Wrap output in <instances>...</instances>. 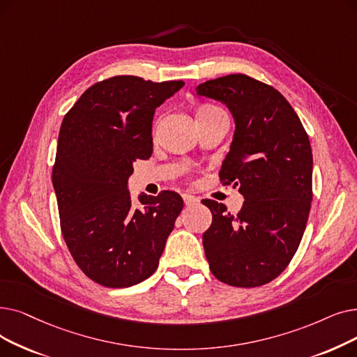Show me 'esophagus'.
Wrapping results in <instances>:
<instances>
[{"label":"esophagus","mask_w":357,"mask_h":357,"mask_svg":"<svg viewBox=\"0 0 357 357\" xmlns=\"http://www.w3.org/2000/svg\"><path fill=\"white\" fill-rule=\"evenodd\" d=\"M182 198H183L185 206H190V207H191V206L198 204V198L194 197V195H191V194H183Z\"/></svg>","instance_id":"esophagus-1"}]
</instances>
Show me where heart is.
<instances>
[{
    "instance_id": "obj_1",
    "label": "heart",
    "mask_w": 357,
    "mask_h": 357,
    "mask_svg": "<svg viewBox=\"0 0 357 357\" xmlns=\"http://www.w3.org/2000/svg\"><path fill=\"white\" fill-rule=\"evenodd\" d=\"M214 111H219V107H215L213 105H201L197 107V118L199 116H206Z\"/></svg>"
}]
</instances>
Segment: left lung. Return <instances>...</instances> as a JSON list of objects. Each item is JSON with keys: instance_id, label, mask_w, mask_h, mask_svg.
<instances>
[{"instance_id": "left-lung-1", "label": "left lung", "mask_w": 357, "mask_h": 357, "mask_svg": "<svg viewBox=\"0 0 357 357\" xmlns=\"http://www.w3.org/2000/svg\"><path fill=\"white\" fill-rule=\"evenodd\" d=\"M195 93L225 103L235 119L219 176L245 198L236 215L222 203L203 201L213 214L203 235L210 270L236 287L270 283L296 254L311 210L309 137L282 93L250 75L219 77Z\"/></svg>"}]
</instances>
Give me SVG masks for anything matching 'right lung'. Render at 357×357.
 <instances>
[{
	"instance_id": "add662e5",
	"label": "right lung",
	"mask_w": 357,
	"mask_h": 357,
	"mask_svg": "<svg viewBox=\"0 0 357 357\" xmlns=\"http://www.w3.org/2000/svg\"><path fill=\"white\" fill-rule=\"evenodd\" d=\"M183 84L111 77L61 123L52 169L61 231L77 266L102 286L130 287L156 271L183 207L179 194L163 191L142 194L134 208L127 188L134 162L153 153L154 111Z\"/></svg>"
}]
</instances>
